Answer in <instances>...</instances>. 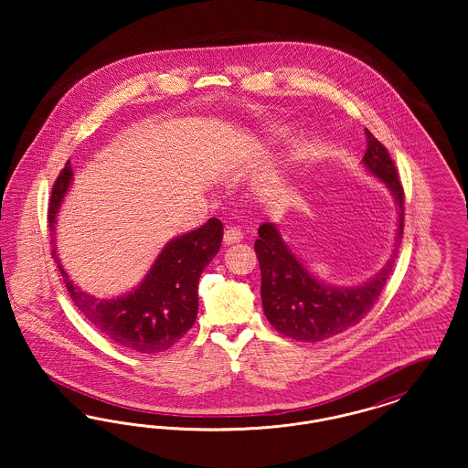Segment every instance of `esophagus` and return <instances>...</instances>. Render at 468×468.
<instances>
[{
  "mask_svg": "<svg viewBox=\"0 0 468 468\" xmlns=\"http://www.w3.org/2000/svg\"><path fill=\"white\" fill-rule=\"evenodd\" d=\"M244 239V233L239 228H228L224 231V244L231 245L240 242Z\"/></svg>",
  "mask_w": 468,
  "mask_h": 468,
  "instance_id": "34e87169",
  "label": "esophagus"
}]
</instances>
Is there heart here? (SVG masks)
Wrapping results in <instances>:
<instances>
[{
    "mask_svg": "<svg viewBox=\"0 0 468 468\" xmlns=\"http://www.w3.org/2000/svg\"><path fill=\"white\" fill-rule=\"evenodd\" d=\"M279 136H281L279 132H270V133H267V140H270V142H275Z\"/></svg>",
    "mask_w": 468,
    "mask_h": 468,
    "instance_id": "obj_1",
    "label": "heart"
}]
</instances>
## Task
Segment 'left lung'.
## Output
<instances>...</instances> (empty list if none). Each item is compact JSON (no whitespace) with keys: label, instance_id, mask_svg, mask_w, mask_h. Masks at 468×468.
Wrapping results in <instances>:
<instances>
[{"label":"left lung","instance_id":"1","mask_svg":"<svg viewBox=\"0 0 468 468\" xmlns=\"http://www.w3.org/2000/svg\"><path fill=\"white\" fill-rule=\"evenodd\" d=\"M365 134L367 151L361 165L384 182L399 207L395 249L372 279L357 286L326 284L296 258L277 224L263 223L258 229L254 250L261 268L263 311L275 330L294 340L321 342L353 328L374 307L391 275L403 235V189L386 147L368 130Z\"/></svg>","mask_w":468,"mask_h":468}]
</instances>
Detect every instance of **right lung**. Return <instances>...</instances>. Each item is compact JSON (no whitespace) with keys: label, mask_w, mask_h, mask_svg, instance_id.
<instances>
[{"label":"right lung","mask_w":468,"mask_h":468,"mask_svg":"<svg viewBox=\"0 0 468 468\" xmlns=\"http://www.w3.org/2000/svg\"><path fill=\"white\" fill-rule=\"evenodd\" d=\"M71 184L73 168L68 161L52 187L48 228L52 258L63 275L71 302L112 342L145 355L166 351L195 324L198 281L221 247L223 223L212 218L200 228L172 239L136 288L113 298H96L69 279L56 249L58 214Z\"/></svg>","instance_id":"right-lung-1"}]
</instances>
